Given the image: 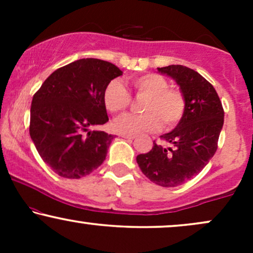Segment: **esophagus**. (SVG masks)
Returning <instances> with one entry per match:
<instances>
[{
	"mask_svg": "<svg viewBox=\"0 0 253 253\" xmlns=\"http://www.w3.org/2000/svg\"><path fill=\"white\" fill-rule=\"evenodd\" d=\"M123 138L127 139V140H133V139L135 138L134 135H128V134H123Z\"/></svg>",
	"mask_w": 253,
	"mask_h": 253,
	"instance_id": "1",
	"label": "esophagus"
}]
</instances>
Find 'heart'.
I'll list each match as a JSON object with an SVG mask.
<instances>
[{
    "instance_id": "b5f03b06",
    "label": "heart",
    "mask_w": 253,
    "mask_h": 253,
    "mask_svg": "<svg viewBox=\"0 0 253 253\" xmlns=\"http://www.w3.org/2000/svg\"><path fill=\"white\" fill-rule=\"evenodd\" d=\"M136 97L145 98L140 106L141 115H126L113 124L120 134L136 135L155 132L163 125L164 129L175 128L185 113L187 101L184 94L169 86L164 76L155 72L140 75L130 81ZM103 104L113 114H120L129 107L130 95L119 81H112L103 90Z\"/></svg>"
}]
</instances>
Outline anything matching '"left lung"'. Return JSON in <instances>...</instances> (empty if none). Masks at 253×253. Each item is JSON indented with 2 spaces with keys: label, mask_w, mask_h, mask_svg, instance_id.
<instances>
[{
  "label": "left lung",
  "mask_w": 253,
  "mask_h": 253,
  "mask_svg": "<svg viewBox=\"0 0 253 253\" xmlns=\"http://www.w3.org/2000/svg\"><path fill=\"white\" fill-rule=\"evenodd\" d=\"M158 71L176 81L187 107L176 128L161 135L170 146L153 141L150 152L136 156V163L151 182L177 187L196 176L216 152L223 108L214 86L193 69L169 65Z\"/></svg>",
  "instance_id": "1"
}]
</instances>
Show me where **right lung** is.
<instances>
[{
    "label": "right lung",
    "mask_w": 253,
    "mask_h": 253,
    "mask_svg": "<svg viewBox=\"0 0 253 253\" xmlns=\"http://www.w3.org/2000/svg\"><path fill=\"white\" fill-rule=\"evenodd\" d=\"M121 75L106 60L80 59L52 72L34 94L30 135L57 175L78 179L103 163L114 135L92 128L108 121L103 90Z\"/></svg>",
    "instance_id": "right-lung-1"
}]
</instances>
